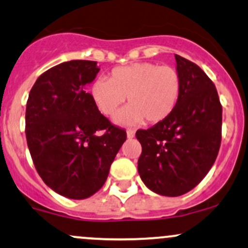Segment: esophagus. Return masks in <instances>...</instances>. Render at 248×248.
<instances>
[{
	"label": "esophagus",
	"instance_id": "1",
	"mask_svg": "<svg viewBox=\"0 0 248 248\" xmlns=\"http://www.w3.org/2000/svg\"><path fill=\"white\" fill-rule=\"evenodd\" d=\"M134 137H135V132H134V130L127 129V138H128V139H133Z\"/></svg>",
	"mask_w": 248,
	"mask_h": 248
}]
</instances>
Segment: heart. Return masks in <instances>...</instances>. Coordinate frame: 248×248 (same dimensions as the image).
<instances>
[{"label":"heart","instance_id":"obj_1","mask_svg":"<svg viewBox=\"0 0 248 248\" xmlns=\"http://www.w3.org/2000/svg\"><path fill=\"white\" fill-rule=\"evenodd\" d=\"M92 99L103 115L116 113L127 96L128 105L115 116L119 124H151L165 121L175 109L181 78L175 68L138 62L111 70L110 78H99L91 87Z\"/></svg>","mask_w":248,"mask_h":248}]
</instances>
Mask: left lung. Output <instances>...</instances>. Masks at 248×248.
Here are the masks:
<instances>
[{
  "label": "left lung",
  "instance_id": "left-lung-1",
  "mask_svg": "<svg viewBox=\"0 0 248 248\" xmlns=\"http://www.w3.org/2000/svg\"><path fill=\"white\" fill-rule=\"evenodd\" d=\"M181 94L165 121L139 129L138 170L147 188L179 197L194 188L216 161L221 142L222 107L214 83L199 66L175 55Z\"/></svg>",
  "mask_w": 248,
  "mask_h": 248
}]
</instances>
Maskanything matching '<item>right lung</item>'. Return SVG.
Instances as JSON below:
<instances>
[{
	"instance_id": "obj_1",
	"label": "right lung",
	"mask_w": 248,
	"mask_h": 248,
	"mask_svg": "<svg viewBox=\"0 0 248 248\" xmlns=\"http://www.w3.org/2000/svg\"><path fill=\"white\" fill-rule=\"evenodd\" d=\"M99 72L95 61L60 63L37 78L27 102L26 138L35 168L68 199H87L101 188L127 139L87 93Z\"/></svg>"
}]
</instances>
